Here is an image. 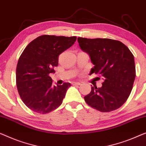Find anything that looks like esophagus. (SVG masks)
<instances>
[{
  "label": "esophagus",
  "instance_id": "obj_1",
  "mask_svg": "<svg viewBox=\"0 0 146 146\" xmlns=\"http://www.w3.org/2000/svg\"><path fill=\"white\" fill-rule=\"evenodd\" d=\"M72 84V85H74V86H80V85H81V83H80V82H73Z\"/></svg>",
  "mask_w": 146,
  "mask_h": 146
}]
</instances>
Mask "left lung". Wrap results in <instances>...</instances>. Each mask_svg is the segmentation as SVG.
I'll return each instance as SVG.
<instances>
[{
  "label": "left lung",
  "instance_id": "obj_1",
  "mask_svg": "<svg viewBox=\"0 0 146 146\" xmlns=\"http://www.w3.org/2000/svg\"><path fill=\"white\" fill-rule=\"evenodd\" d=\"M78 42L94 64L91 74H99L104 80L101 88L92 86L84 100L89 106L103 113L119 109L127 100L133 88L136 77L134 55L117 40L78 37Z\"/></svg>",
  "mask_w": 146,
  "mask_h": 146
}]
</instances>
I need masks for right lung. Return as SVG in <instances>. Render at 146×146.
<instances>
[{"instance_id":"1","label":"right lung","mask_w":146,"mask_h":146,"mask_svg":"<svg viewBox=\"0 0 146 146\" xmlns=\"http://www.w3.org/2000/svg\"><path fill=\"white\" fill-rule=\"evenodd\" d=\"M76 36L43 35L30 42L19 58L16 86L24 104L35 113L47 114L62 104L68 82L52 86L50 73L58 64L59 54L74 43Z\"/></svg>"}]
</instances>
